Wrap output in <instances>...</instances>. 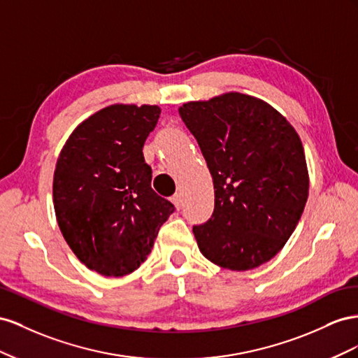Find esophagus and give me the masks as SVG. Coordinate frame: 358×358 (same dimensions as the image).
<instances>
[{"mask_svg":"<svg viewBox=\"0 0 358 358\" xmlns=\"http://www.w3.org/2000/svg\"><path fill=\"white\" fill-rule=\"evenodd\" d=\"M171 202L173 203V206H176L177 210H180V208L182 207V199H181L180 193H176V195H173V196L171 198Z\"/></svg>","mask_w":358,"mask_h":358,"instance_id":"1","label":"esophagus"}]
</instances>
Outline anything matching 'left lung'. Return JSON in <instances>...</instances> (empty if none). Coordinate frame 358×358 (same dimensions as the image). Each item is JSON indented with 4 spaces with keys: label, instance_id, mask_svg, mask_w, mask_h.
Instances as JSON below:
<instances>
[{
    "label": "left lung",
    "instance_id": "8db88e82",
    "mask_svg": "<svg viewBox=\"0 0 358 358\" xmlns=\"http://www.w3.org/2000/svg\"><path fill=\"white\" fill-rule=\"evenodd\" d=\"M213 177L214 211L193 227L201 253L223 268L246 271L288 241L309 195L297 131L265 101L228 93L180 109Z\"/></svg>",
    "mask_w": 358,
    "mask_h": 358
}]
</instances>
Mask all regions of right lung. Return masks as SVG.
<instances>
[{
	"label": "right lung",
	"mask_w": 358,
	"mask_h": 358,
	"mask_svg": "<svg viewBox=\"0 0 358 358\" xmlns=\"http://www.w3.org/2000/svg\"><path fill=\"white\" fill-rule=\"evenodd\" d=\"M159 115V106H108L80 122L57 160L58 227L79 261L103 275L135 271L176 211L151 189L142 152Z\"/></svg>",
	"instance_id": "1"
}]
</instances>
